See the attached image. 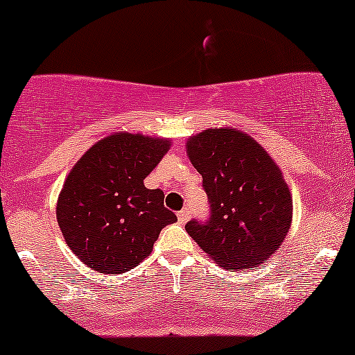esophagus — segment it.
<instances>
[{"label":"esophagus","mask_w":355,"mask_h":355,"mask_svg":"<svg viewBox=\"0 0 355 355\" xmlns=\"http://www.w3.org/2000/svg\"><path fill=\"white\" fill-rule=\"evenodd\" d=\"M189 216H191V213H189V209L188 208H184V209H181L178 213V220H179V223H186L189 220Z\"/></svg>","instance_id":"esophagus-1"}]
</instances>
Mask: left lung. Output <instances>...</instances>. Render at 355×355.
<instances>
[{
    "label": "left lung",
    "instance_id": "1",
    "mask_svg": "<svg viewBox=\"0 0 355 355\" xmlns=\"http://www.w3.org/2000/svg\"><path fill=\"white\" fill-rule=\"evenodd\" d=\"M186 147L209 201L208 220L186 225L189 236L226 270L265 263L292 225V193L282 171L233 127L191 135Z\"/></svg>",
    "mask_w": 355,
    "mask_h": 355
}]
</instances>
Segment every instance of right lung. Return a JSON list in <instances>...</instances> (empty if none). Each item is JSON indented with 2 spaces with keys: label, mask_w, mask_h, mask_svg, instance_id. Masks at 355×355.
I'll list each match as a JSON object with an SVG mask.
<instances>
[{
  "label": "right lung",
  "mask_w": 355,
  "mask_h": 355,
  "mask_svg": "<svg viewBox=\"0 0 355 355\" xmlns=\"http://www.w3.org/2000/svg\"><path fill=\"white\" fill-rule=\"evenodd\" d=\"M171 142L142 134H112L94 144L65 179L57 221L69 248L98 273H124L153 252L164 226L178 216L164 193L144 179Z\"/></svg>",
  "instance_id": "add662e5"
}]
</instances>
